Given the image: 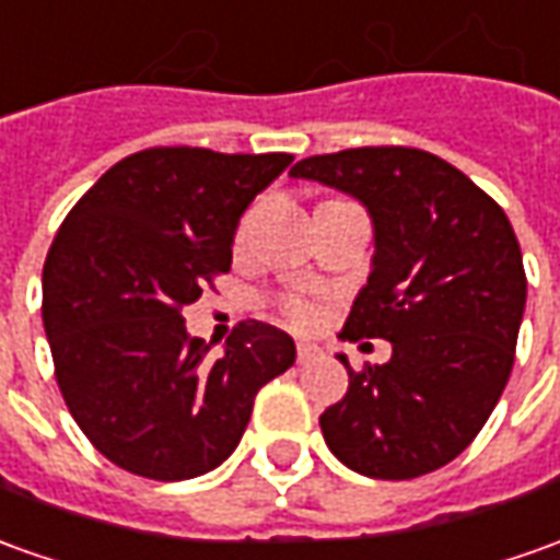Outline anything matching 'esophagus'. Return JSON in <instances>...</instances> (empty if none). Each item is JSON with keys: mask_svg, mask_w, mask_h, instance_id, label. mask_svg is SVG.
Instances as JSON below:
<instances>
[{"mask_svg": "<svg viewBox=\"0 0 560 560\" xmlns=\"http://www.w3.org/2000/svg\"><path fill=\"white\" fill-rule=\"evenodd\" d=\"M315 359H322V349H318V346H312V343L296 346V361H300V364H306V361H315Z\"/></svg>", "mask_w": 560, "mask_h": 560, "instance_id": "obj_1", "label": "esophagus"}]
</instances>
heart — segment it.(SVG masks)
I'll use <instances>...</instances> for the list:
<instances>
[{"label":"heart","instance_id":"obj_1","mask_svg":"<svg viewBox=\"0 0 560 560\" xmlns=\"http://www.w3.org/2000/svg\"><path fill=\"white\" fill-rule=\"evenodd\" d=\"M281 312H284V318H288L294 328H310V325H315V318H318V312H315L312 303H306V300H294V296L281 303Z\"/></svg>","mask_w":560,"mask_h":560}]
</instances>
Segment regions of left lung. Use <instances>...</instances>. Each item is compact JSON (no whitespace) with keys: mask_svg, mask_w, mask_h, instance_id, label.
Segmentation results:
<instances>
[{"mask_svg":"<svg viewBox=\"0 0 560 560\" xmlns=\"http://www.w3.org/2000/svg\"><path fill=\"white\" fill-rule=\"evenodd\" d=\"M359 199L374 260L343 340L383 337L386 364L349 371L322 413L330 454L368 478L405 481L447 466L503 395L527 279L505 211L451 162L410 147L310 155L291 168Z\"/></svg>","mask_w":560,"mask_h":560,"instance_id":"obj_1","label":"left lung"}]
</instances>
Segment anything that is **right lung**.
Masks as SVG:
<instances>
[{
	"label": "right lung",
	"mask_w": 560,
	"mask_h": 560,
	"mask_svg": "<svg viewBox=\"0 0 560 560\" xmlns=\"http://www.w3.org/2000/svg\"><path fill=\"white\" fill-rule=\"evenodd\" d=\"M288 152L152 147L106 171L60 223L42 269V322L72 420L119 469L184 481L238 447L254 398L294 340L242 322L223 355L186 334L184 306L230 272L232 238Z\"/></svg>",
	"instance_id": "obj_1"
}]
</instances>
